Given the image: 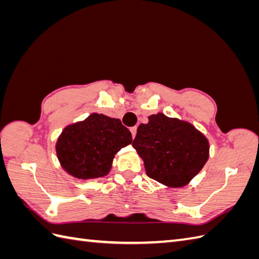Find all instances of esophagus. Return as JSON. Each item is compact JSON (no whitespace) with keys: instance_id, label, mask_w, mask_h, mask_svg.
I'll return each instance as SVG.
<instances>
[{"instance_id":"esophagus-1","label":"esophagus","mask_w":259,"mask_h":259,"mask_svg":"<svg viewBox=\"0 0 259 259\" xmlns=\"http://www.w3.org/2000/svg\"><path fill=\"white\" fill-rule=\"evenodd\" d=\"M130 131H131V135H133V138H135L137 135V126H133V128L130 129Z\"/></svg>"}]
</instances>
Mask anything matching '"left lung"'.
<instances>
[{
	"mask_svg": "<svg viewBox=\"0 0 259 259\" xmlns=\"http://www.w3.org/2000/svg\"><path fill=\"white\" fill-rule=\"evenodd\" d=\"M148 119L133 142L148 177L174 188L186 186L208 160L207 138L191 123L163 113Z\"/></svg>",
	"mask_w": 259,
	"mask_h": 259,
	"instance_id": "left-lung-1",
	"label": "left lung"
}]
</instances>
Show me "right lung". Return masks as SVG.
Listing matches in <instances>:
<instances>
[{
  "label": "right lung",
  "mask_w": 259,
  "mask_h": 259,
  "mask_svg": "<svg viewBox=\"0 0 259 259\" xmlns=\"http://www.w3.org/2000/svg\"><path fill=\"white\" fill-rule=\"evenodd\" d=\"M131 142V133L119 119L92 113L83 121L65 126L56 150L65 171L85 180L107 176L115 153Z\"/></svg>",
  "instance_id": "obj_1"
}]
</instances>
